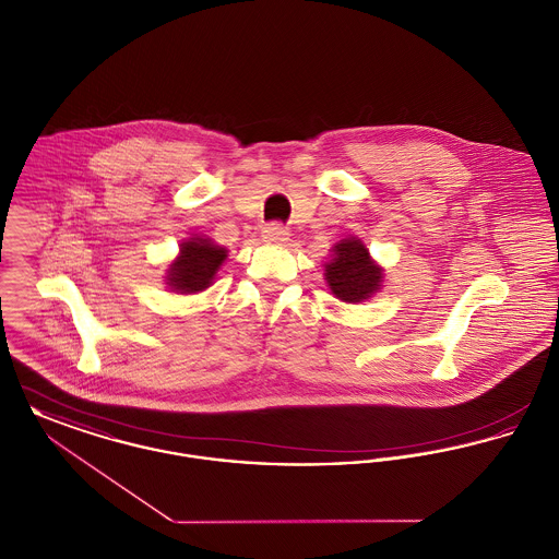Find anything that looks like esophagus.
Here are the masks:
<instances>
[{
  "mask_svg": "<svg viewBox=\"0 0 559 559\" xmlns=\"http://www.w3.org/2000/svg\"><path fill=\"white\" fill-rule=\"evenodd\" d=\"M262 239L267 245H285L287 240H289V233H287V228H283L281 224H270L264 228V233H262Z\"/></svg>",
  "mask_w": 559,
  "mask_h": 559,
  "instance_id": "obj_1",
  "label": "esophagus"
}]
</instances>
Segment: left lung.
<instances>
[{
    "label": "left lung",
    "mask_w": 559,
    "mask_h": 559,
    "mask_svg": "<svg viewBox=\"0 0 559 559\" xmlns=\"http://www.w3.org/2000/svg\"><path fill=\"white\" fill-rule=\"evenodd\" d=\"M322 266L326 287L340 301L362 304L383 287L385 270L372 260L367 245L358 237L335 242Z\"/></svg>",
    "instance_id": "1"
}]
</instances>
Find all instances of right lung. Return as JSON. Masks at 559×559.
Listing matches in <instances>:
<instances>
[{"label":"right lung","mask_w":559,"mask_h":559,"mask_svg":"<svg viewBox=\"0 0 559 559\" xmlns=\"http://www.w3.org/2000/svg\"><path fill=\"white\" fill-rule=\"evenodd\" d=\"M228 249L210 237L192 235L180 242L178 255L165 267V287L178 295H194L212 287Z\"/></svg>","instance_id":"right-lung-1"}]
</instances>
